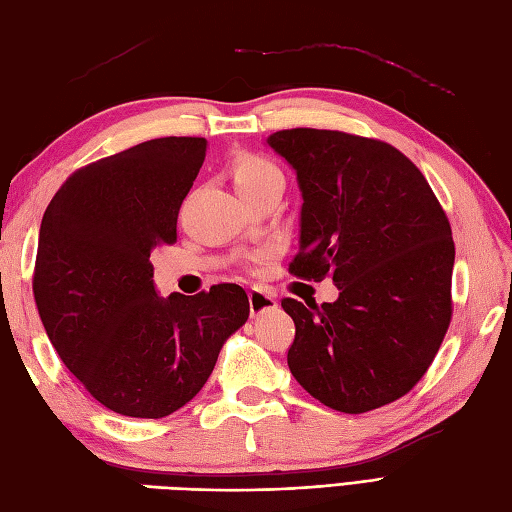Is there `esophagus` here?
Returning <instances> with one entry per match:
<instances>
[{
  "mask_svg": "<svg viewBox=\"0 0 512 512\" xmlns=\"http://www.w3.org/2000/svg\"><path fill=\"white\" fill-rule=\"evenodd\" d=\"M248 303H250V314H253V317H259V314L277 308L275 295H270L268 290H262V288H253L248 292Z\"/></svg>",
  "mask_w": 512,
  "mask_h": 512,
  "instance_id": "1",
  "label": "esophagus"
}]
</instances>
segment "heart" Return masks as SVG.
Returning <instances> with one entry per match:
<instances>
[{"label": "heart", "mask_w": 512, "mask_h": 512, "mask_svg": "<svg viewBox=\"0 0 512 512\" xmlns=\"http://www.w3.org/2000/svg\"><path fill=\"white\" fill-rule=\"evenodd\" d=\"M228 169H231L235 187L244 198L273 187V184H284V173L275 162L262 154H255V151H237L228 162Z\"/></svg>", "instance_id": "heart-1"}]
</instances>
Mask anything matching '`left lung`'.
I'll return each mask as SVG.
<instances>
[{
	"label": "left lung",
	"mask_w": 512,
	"mask_h": 512,
	"mask_svg": "<svg viewBox=\"0 0 512 512\" xmlns=\"http://www.w3.org/2000/svg\"><path fill=\"white\" fill-rule=\"evenodd\" d=\"M268 145L297 171L303 195L288 273L339 288L321 308L281 301L295 321L290 372L330 409L389 405L427 374L449 330V217L420 169L383 140L297 127Z\"/></svg>",
	"instance_id": "8db88e82"
}]
</instances>
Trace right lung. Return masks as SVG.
Masks as SVG:
<instances>
[{"instance_id": "obj_1", "label": "right lung", "mask_w": 512, "mask_h": 512, "mask_svg": "<svg viewBox=\"0 0 512 512\" xmlns=\"http://www.w3.org/2000/svg\"><path fill=\"white\" fill-rule=\"evenodd\" d=\"M206 140L167 136L76 169L41 220L32 292L63 365L129 418H165L198 394L248 319L242 286L156 295L151 250L176 242Z\"/></svg>"}]
</instances>
